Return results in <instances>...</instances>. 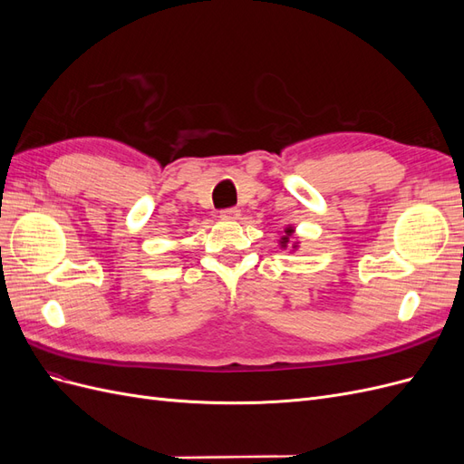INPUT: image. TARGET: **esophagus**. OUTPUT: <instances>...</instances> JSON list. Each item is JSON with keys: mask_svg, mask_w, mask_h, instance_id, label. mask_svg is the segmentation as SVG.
<instances>
[{"mask_svg": "<svg viewBox=\"0 0 464 464\" xmlns=\"http://www.w3.org/2000/svg\"><path fill=\"white\" fill-rule=\"evenodd\" d=\"M237 217H240V210H237L236 207L222 208V210H220V218H222V220H234V218H237Z\"/></svg>", "mask_w": 464, "mask_h": 464, "instance_id": "esophagus-1", "label": "esophagus"}]
</instances>
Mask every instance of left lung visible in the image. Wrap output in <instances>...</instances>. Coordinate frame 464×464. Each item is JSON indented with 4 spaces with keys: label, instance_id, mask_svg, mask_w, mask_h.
Returning a JSON list of instances; mask_svg holds the SVG:
<instances>
[{
    "label": "left lung",
    "instance_id": "left-lung-1",
    "mask_svg": "<svg viewBox=\"0 0 464 464\" xmlns=\"http://www.w3.org/2000/svg\"><path fill=\"white\" fill-rule=\"evenodd\" d=\"M292 232H294L292 228H286V230H285V236H283V240H280V244H283V247H286V244L290 242V237H292Z\"/></svg>",
    "mask_w": 464,
    "mask_h": 464
}]
</instances>
